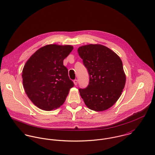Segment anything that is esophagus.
Wrapping results in <instances>:
<instances>
[{"instance_id": "obj_1", "label": "esophagus", "mask_w": 155, "mask_h": 155, "mask_svg": "<svg viewBox=\"0 0 155 155\" xmlns=\"http://www.w3.org/2000/svg\"><path fill=\"white\" fill-rule=\"evenodd\" d=\"M78 81L77 79H75V80H74L73 82H74V85H78Z\"/></svg>"}]
</instances>
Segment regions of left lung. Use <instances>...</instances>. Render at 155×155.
<instances>
[{
	"label": "left lung",
	"mask_w": 155,
	"mask_h": 155,
	"mask_svg": "<svg viewBox=\"0 0 155 155\" xmlns=\"http://www.w3.org/2000/svg\"><path fill=\"white\" fill-rule=\"evenodd\" d=\"M78 52L89 75L88 87L79 89L85 105L96 111L109 109L120 97L126 82L121 59L102 45L82 46Z\"/></svg>",
	"instance_id": "1"
}]
</instances>
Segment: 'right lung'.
<instances>
[{"label": "right lung", "instance_id": "obj_1", "mask_svg": "<svg viewBox=\"0 0 155 155\" xmlns=\"http://www.w3.org/2000/svg\"><path fill=\"white\" fill-rule=\"evenodd\" d=\"M73 49L71 45H47L36 51L25 64L23 87L28 98L38 108L52 110L64 103L74 84L63 60Z\"/></svg>", "mask_w": 155, "mask_h": 155}]
</instances>
